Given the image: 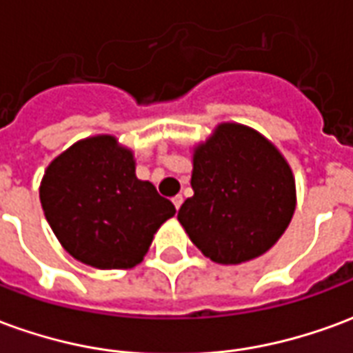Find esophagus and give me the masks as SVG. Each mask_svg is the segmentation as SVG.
I'll use <instances>...</instances> for the list:
<instances>
[{
	"label": "esophagus",
	"instance_id": "obj_1",
	"mask_svg": "<svg viewBox=\"0 0 353 353\" xmlns=\"http://www.w3.org/2000/svg\"><path fill=\"white\" fill-rule=\"evenodd\" d=\"M172 202H174L176 210H179V208H181V204H183V196H181V194H177V196H174V199H172Z\"/></svg>",
	"mask_w": 353,
	"mask_h": 353
}]
</instances>
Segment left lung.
<instances>
[{
  "mask_svg": "<svg viewBox=\"0 0 353 353\" xmlns=\"http://www.w3.org/2000/svg\"><path fill=\"white\" fill-rule=\"evenodd\" d=\"M194 194L177 219L191 242L219 265H240L272 248L296 204L283 154L250 126L223 123L194 147Z\"/></svg>",
  "mask_w": 353,
  "mask_h": 353,
  "instance_id": "8db88e82",
  "label": "left lung"
}]
</instances>
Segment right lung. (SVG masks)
<instances>
[{
    "label": "right lung",
    "mask_w": 353,
    "mask_h": 353,
    "mask_svg": "<svg viewBox=\"0 0 353 353\" xmlns=\"http://www.w3.org/2000/svg\"><path fill=\"white\" fill-rule=\"evenodd\" d=\"M39 199L65 252L101 270L141 263L154 232L176 214L153 183L136 177L134 153L113 136L81 139L58 154Z\"/></svg>",
    "instance_id": "right-lung-1"
}]
</instances>
